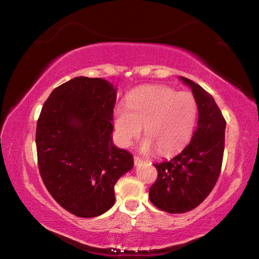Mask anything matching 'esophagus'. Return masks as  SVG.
Returning a JSON list of instances; mask_svg holds the SVG:
<instances>
[{"label":"esophagus","mask_w":259,"mask_h":259,"mask_svg":"<svg viewBox=\"0 0 259 259\" xmlns=\"http://www.w3.org/2000/svg\"><path fill=\"white\" fill-rule=\"evenodd\" d=\"M134 161H135V164L137 166V164H139V163H141V162H142V159H141V158H139V157L135 156V157H134Z\"/></svg>","instance_id":"obj_1"}]
</instances>
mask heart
Listing matches in <instances>:
<instances>
[{"instance_id": "1", "label": "heart", "mask_w": 259, "mask_h": 259, "mask_svg": "<svg viewBox=\"0 0 259 259\" xmlns=\"http://www.w3.org/2000/svg\"><path fill=\"white\" fill-rule=\"evenodd\" d=\"M198 104L191 92H177L169 87H142L133 91L125 104L113 111L114 126L121 145L129 146L141 133L147 138L141 149L170 153L190 139L197 120Z\"/></svg>"}]
</instances>
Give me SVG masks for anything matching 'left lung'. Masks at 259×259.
Here are the masks:
<instances>
[{"label": "left lung", "instance_id": "obj_1", "mask_svg": "<svg viewBox=\"0 0 259 259\" xmlns=\"http://www.w3.org/2000/svg\"><path fill=\"white\" fill-rule=\"evenodd\" d=\"M198 104V122L185 149L166 161L153 163L158 177L149 189L150 201L160 210L184 213L210 194L222 170L226 120L212 96L184 76Z\"/></svg>", "mask_w": 259, "mask_h": 259}]
</instances>
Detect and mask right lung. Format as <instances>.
Returning a JSON list of instances; mask_svg holds the SVG:
<instances>
[{
	"instance_id": "1",
	"label": "right lung",
	"mask_w": 259,
	"mask_h": 259,
	"mask_svg": "<svg viewBox=\"0 0 259 259\" xmlns=\"http://www.w3.org/2000/svg\"><path fill=\"white\" fill-rule=\"evenodd\" d=\"M115 92L106 80L76 76L51 92L37 119L43 184L60 206L78 217L109 210L115 183L134 167L131 153L112 142Z\"/></svg>"
}]
</instances>
